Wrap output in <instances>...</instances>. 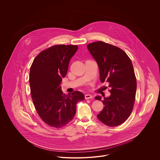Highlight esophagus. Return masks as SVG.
Segmentation results:
<instances>
[{
    "mask_svg": "<svg viewBox=\"0 0 160 160\" xmlns=\"http://www.w3.org/2000/svg\"><path fill=\"white\" fill-rule=\"evenodd\" d=\"M84 97H85V99H91L93 98L92 95H90V94H86L84 95Z\"/></svg>",
    "mask_w": 160,
    "mask_h": 160,
    "instance_id": "34e87169",
    "label": "esophagus"
}]
</instances>
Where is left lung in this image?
Segmentation results:
<instances>
[{
	"label": "left lung",
	"instance_id": "obj_1",
	"mask_svg": "<svg viewBox=\"0 0 160 160\" xmlns=\"http://www.w3.org/2000/svg\"><path fill=\"white\" fill-rule=\"evenodd\" d=\"M87 47L98 64L100 81L109 82L111 89V95L104 97V107L97 118L108 127L118 126L128 118L134 107L137 82L132 63L121 48L102 41ZM95 98L101 101V96Z\"/></svg>",
	"mask_w": 160,
	"mask_h": 160
}]
</instances>
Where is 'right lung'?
Instances as JSON below:
<instances>
[{"instance_id":"1","label":"right lung","mask_w":160,"mask_h":160,"mask_svg":"<svg viewBox=\"0 0 160 160\" xmlns=\"http://www.w3.org/2000/svg\"><path fill=\"white\" fill-rule=\"evenodd\" d=\"M77 49L78 46L72 45L53 46L39 54L31 66L29 84L33 104L42 120L52 127L67 125L76 114L77 103L84 99L81 92L67 95L61 90L62 78Z\"/></svg>"}]
</instances>
